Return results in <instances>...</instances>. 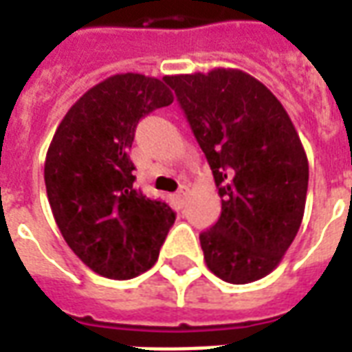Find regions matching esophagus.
Instances as JSON below:
<instances>
[{
    "instance_id": "1",
    "label": "esophagus",
    "mask_w": 352,
    "mask_h": 352,
    "mask_svg": "<svg viewBox=\"0 0 352 352\" xmlns=\"http://www.w3.org/2000/svg\"><path fill=\"white\" fill-rule=\"evenodd\" d=\"M177 199H179V201H183L184 197L188 196V186H186V184H183V186H181V188L177 190Z\"/></svg>"
}]
</instances>
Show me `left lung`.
Here are the masks:
<instances>
[{
    "label": "left lung",
    "mask_w": 352,
    "mask_h": 352,
    "mask_svg": "<svg viewBox=\"0 0 352 352\" xmlns=\"http://www.w3.org/2000/svg\"><path fill=\"white\" fill-rule=\"evenodd\" d=\"M222 197L199 235L205 263L229 283L261 280L295 241L308 194V156L282 102L239 69L166 76Z\"/></svg>",
    "instance_id": "obj_1"
}]
</instances>
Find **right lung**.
I'll list each match as a JSON object with an SVG mask.
<instances>
[{
	"mask_svg": "<svg viewBox=\"0 0 352 352\" xmlns=\"http://www.w3.org/2000/svg\"><path fill=\"white\" fill-rule=\"evenodd\" d=\"M173 102L164 80L116 74L83 93L52 140L44 183L70 250L93 272L130 280L149 270L175 212L134 186L129 149L140 119Z\"/></svg>",
	"mask_w": 352,
	"mask_h": 352,
	"instance_id": "obj_1",
	"label": "right lung"
}]
</instances>
